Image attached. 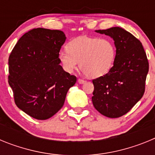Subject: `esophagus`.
Segmentation results:
<instances>
[{
    "mask_svg": "<svg viewBox=\"0 0 155 155\" xmlns=\"http://www.w3.org/2000/svg\"><path fill=\"white\" fill-rule=\"evenodd\" d=\"M78 82L80 83V84H84V83H85V82H86V81L84 80V79L79 78L78 79Z\"/></svg>",
    "mask_w": 155,
    "mask_h": 155,
    "instance_id": "obj_1",
    "label": "esophagus"
}]
</instances>
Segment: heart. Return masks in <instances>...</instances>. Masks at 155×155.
<instances>
[{
	"label": "heart",
	"mask_w": 155,
	"mask_h": 155,
	"mask_svg": "<svg viewBox=\"0 0 155 155\" xmlns=\"http://www.w3.org/2000/svg\"><path fill=\"white\" fill-rule=\"evenodd\" d=\"M68 50L59 53L63 68L72 72L78 66L89 78L103 76L112 69L116 57L114 42L109 39L98 37H78L70 42Z\"/></svg>",
	"instance_id": "heart-1"
}]
</instances>
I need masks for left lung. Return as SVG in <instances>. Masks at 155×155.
I'll use <instances>...</instances> for the list:
<instances>
[{
  "instance_id": "1",
  "label": "left lung",
  "mask_w": 155,
  "mask_h": 155,
  "mask_svg": "<svg viewBox=\"0 0 155 155\" xmlns=\"http://www.w3.org/2000/svg\"><path fill=\"white\" fill-rule=\"evenodd\" d=\"M113 38L116 57L106 74L93 79L94 107L109 118H118L130 110L143 97L149 64L141 42L120 27L96 30Z\"/></svg>"
}]
</instances>
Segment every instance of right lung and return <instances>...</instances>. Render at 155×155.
<instances>
[{
	"instance_id": "right-lung-1",
	"label": "right lung",
	"mask_w": 155,
	"mask_h": 155,
	"mask_svg": "<svg viewBox=\"0 0 155 155\" xmlns=\"http://www.w3.org/2000/svg\"><path fill=\"white\" fill-rule=\"evenodd\" d=\"M66 40L61 30L37 28L19 39L8 59V83L20 109L45 120L58 112L77 78L60 65L59 53Z\"/></svg>"
}]
</instances>
